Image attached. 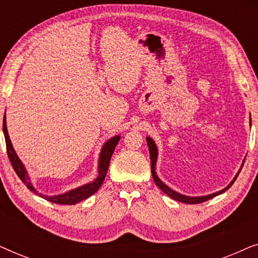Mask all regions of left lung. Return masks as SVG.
<instances>
[{
    "label": "left lung",
    "instance_id": "8db88e82",
    "mask_svg": "<svg viewBox=\"0 0 258 258\" xmlns=\"http://www.w3.org/2000/svg\"><path fill=\"white\" fill-rule=\"evenodd\" d=\"M147 143H148V147H149V153H150V161H151V175H153V178L155 183H156V185L160 188L164 194H167L169 197H171V199H174L176 201H178V202H182V203H188V204H197V203H203L206 202V201L213 199V197L220 195V194L224 192L225 190H228L230 186L234 184V182L236 181V178H237V176L241 170L238 171V174L236 175V177L232 179V182L229 184L227 188H224L223 190H221V191H217L215 194H211V195H208V196H202V197H188V196H184V195H181V194L174 191V190H171L169 186H167L164 184L163 182L161 181L160 178L157 177L156 175V171H155V165H156V160H157V148H156V144L154 143V141L150 139V137H147Z\"/></svg>",
    "mask_w": 258,
    "mask_h": 258
}]
</instances>
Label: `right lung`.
<instances>
[{
  "label": "right lung",
  "mask_w": 258,
  "mask_h": 258,
  "mask_svg": "<svg viewBox=\"0 0 258 258\" xmlns=\"http://www.w3.org/2000/svg\"><path fill=\"white\" fill-rule=\"evenodd\" d=\"M3 133H5L7 153H8L10 163H12L14 170H15L21 181L26 184L27 188L29 189L30 191L37 194V195L41 196L42 199L49 201V202H52L56 204H68V206L69 204L70 206H72V204H76L81 202V201L88 199V197H90L93 194H95L98 189H100V186L104 181L105 175H107L112 153H114L115 147L117 146L119 141V136H116V137H112L111 140H109L108 142L104 144L103 149H102L101 155H100V162H98V177L95 179L94 182L89 183V184L80 186V188L70 190V191L62 194V195L47 196V195H42V194H38L36 190L33 188V185H31V182L29 177H28L26 168L23 167L22 162L19 160V157H17L15 150H14V148L12 146V142H10L8 130H7V124H6V115H5V118H3Z\"/></svg>",
  "instance_id": "add662e5"
}]
</instances>
